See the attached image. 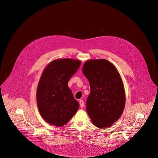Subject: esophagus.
<instances>
[{
  "label": "esophagus",
  "mask_w": 158,
  "mask_h": 158,
  "mask_svg": "<svg viewBox=\"0 0 158 158\" xmlns=\"http://www.w3.org/2000/svg\"><path fill=\"white\" fill-rule=\"evenodd\" d=\"M79 104H80V107H83L84 106V102L82 100H80L79 101Z\"/></svg>",
  "instance_id": "34e87169"
}]
</instances>
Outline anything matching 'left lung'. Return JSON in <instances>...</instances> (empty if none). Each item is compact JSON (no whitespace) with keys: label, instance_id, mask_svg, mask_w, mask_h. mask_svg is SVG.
Returning a JSON list of instances; mask_svg holds the SVG:
<instances>
[{"label":"left lung","instance_id":"left-lung-1","mask_svg":"<svg viewBox=\"0 0 158 158\" xmlns=\"http://www.w3.org/2000/svg\"><path fill=\"white\" fill-rule=\"evenodd\" d=\"M82 73L88 79L91 93L86 110L95 126H111L123 114L125 93L121 77L114 65L105 59L86 61Z\"/></svg>","mask_w":158,"mask_h":158}]
</instances>
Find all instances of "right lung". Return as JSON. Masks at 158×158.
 <instances>
[{"instance_id": "obj_1", "label": "right lung", "mask_w": 158, "mask_h": 158, "mask_svg": "<svg viewBox=\"0 0 158 158\" xmlns=\"http://www.w3.org/2000/svg\"><path fill=\"white\" fill-rule=\"evenodd\" d=\"M81 63L74 59H57L42 73L37 90V103L41 116L48 123L62 126L78 110L79 104L68 87V82Z\"/></svg>"}]
</instances>
